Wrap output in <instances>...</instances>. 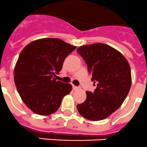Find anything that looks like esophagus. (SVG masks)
<instances>
[{
	"label": "esophagus",
	"mask_w": 147,
	"mask_h": 147,
	"mask_svg": "<svg viewBox=\"0 0 147 147\" xmlns=\"http://www.w3.org/2000/svg\"><path fill=\"white\" fill-rule=\"evenodd\" d=\"M73 89L74 90H77V89H80V87L76 86H73Z\"/></svg>",
	"instance_id": "esophagus-1"
}]
</instances>
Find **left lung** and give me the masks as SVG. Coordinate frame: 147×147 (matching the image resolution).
I'll use <instances>...</instances> for the list:
<instances>
[{
  "label": "left lung",
  "mask_w": 147,
  "mask_h": 147,
  "mask_svg": "<svg viewBox=\"0 0 147 147\" xmlns=\"http://www.w3.org/2000/svg\"><path fill=\"white\" fill-rule=\"evenodd\" d=\"M76 52L86 63L97 82L94 92H86V99L77 104L80 114L91 121L107 118L124 102L131 86L130 65L122 53L104 43L81 46Z\"/></svg>",
  "instance_id": "obj_1"
}]
</instances>
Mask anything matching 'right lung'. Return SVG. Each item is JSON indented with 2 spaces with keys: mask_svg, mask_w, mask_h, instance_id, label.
Wrapping results in <instances>:
<instances>
[{
  "mask_svg": "<svg viewBox=\"0 0 147 147\" xmlns=\"http://www.w3.org/2000/svg\"><path fill=\"white\" fill-rule=\"evenodd\" d=\"M76 49L58 38H42L24 47L14 68V82L22 101L36 114L48 116L59 108L72 86L54 76Z\"/></svg>",
  "mask_w": 147,
  "mask_h": 147,
  "instance_id": "obj_1",
  "label": "right lung"
}]
</instances>
